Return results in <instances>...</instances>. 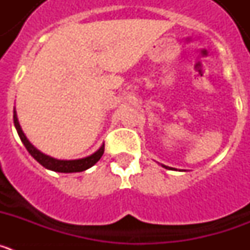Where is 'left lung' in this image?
I'll return each instance as SVG.
<instances>
[{
  "label": "left lung",
  "instance_id": "8db88e82",
  "mask_svg": "<svg viewBox=\"0 0 250 250\" xmlns=\"http://www.w3.org/2000/svg\"><path fill=\"white\" fill-rule=\"evenodd\" d=\"M163 167H165V169H173V167H165V165H163ZM173 170H175V169H173Z\"/></svg>",
  "mask_w": 250,
  "mask_h": 250
}]
</instances>
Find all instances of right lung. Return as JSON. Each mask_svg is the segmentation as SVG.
<instances>
[{"label": "right lung", "instance_id": "1", "mask_svg": "<svg viewBox=\"0 0 250 250\" xmlns=\"http://www.w3.org/2000/svg\"><path fill=\"white\" fill-rule=\"evenodd\" d=\"M13 123H15V126H16L17 134H19L20 139H21V141L23 143V145H25V147L27 149V151L30 152L31 155L34 156L43 167L52 170V171H57V173H80V171L89 169V167H91L92 165H95L99 160H100V158L104 154V150H105V146L103 145L98 151L94 152L92 155L87 156V158L77 159V160H57V159L51 158V156H47L45 155V154H42L41 151H39V150L27 140V138L25 136L23 131L21 130V126H20L19 120H17L16 111H13Z\"/></svg>", "mask_w": 250, "mask_h": 250}]
</instances>
